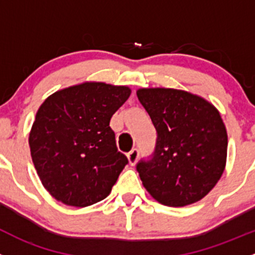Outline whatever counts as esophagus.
I'll use <instances>...</instances> for the list:
<instances>
[{
    "label": "esophagus",
    "instance_id": "1",
    "mask_svg": "<svg viewBox=\"0 0 255 255\" xmlns=\"http://www.w3.org/2000/svg\"><path fill=\"white\" fill-rule=\"evenodd\" d=\"M127 157H128V160H129V164L134 165L135 163H137L138 157H139V150H138L137 148H134V149H132L129 153H128Z\"/></svg>",
    "mask_w": 255,
    "mask_h": 255
}]
</instances>
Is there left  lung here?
Segmentation results:
<instances>
[{"mask_svg":"<svg viewBox=\"0 0 255 255\" xmlns=\"http://www.w3.org/2000/svg\"><path fill=\"white\" fill-rule=\"evenodd\" d=\"M137 97L157 130L153 154L137 163L143 185L164 206L201 201L226 168L228 135L218 110L173 88H140Z\"/></svg>","mask_w":255,"mask_h":255,"instance_id":"left-lung-1","label":"left lung"}]
</instances>
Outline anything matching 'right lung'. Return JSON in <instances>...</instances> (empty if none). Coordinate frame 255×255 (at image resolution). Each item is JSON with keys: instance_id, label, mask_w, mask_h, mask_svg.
<instances>
[{"instance_id": "obj_1", "label": "right lung", "mask_w": 255, "mask_h": 255, "mask_svg": "<svg viewBox=\"0 0 255 255\" xmlns=\"http://www.w3.org/2000/svg\"><path fill=\"white\" fill-rule=\"evenodd\" d=\"M129 95L126 86L85 82L57 91L38 108L29 149L42 184L57 201L87 207L111 193L128 159L118 152L110 122Z\"/></svg>"}]
</instances>
